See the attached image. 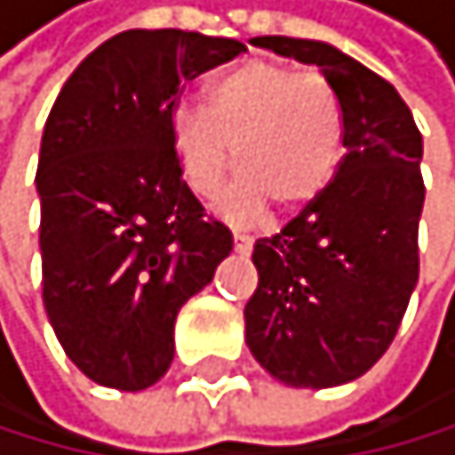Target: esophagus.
<instances>
[{
  "mask_svg": "<svg viewBox=\"0 0 455 455\" xmlns=\"http://www.w3.org/2000/svg\"><path fill=\"white\" fill-rule=\"evenodd\" d=\"M251 244H253V239L247 236V233H233V247H236V253H251Z\"/></svg>",
  "mask_w": 455,
  "mask_h": 455,
  "instance_id": "esophagus-1",
  "label": "esophagus"
}]
</instances>
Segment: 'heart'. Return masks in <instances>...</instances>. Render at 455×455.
I'll use <instances>...</instances> for the list:
<instances>
[{"label":"heart","mask_w":455,"mask_h":455,"mask_svg":"<svg viewBox=\"0 0 455 455\" xmlns=\"http://www.w3.org/2000/svg\"><path fill=\"white\" fill-rule=\"evenodd\" d=\"M171 136L199 196H213L236 162L242 176L219 208L253 222L270 204L293 213L322 196L345 153V110L322 73L251 59L208 84L204 108H179Z\"/></svg>","instance_id":"b5f03b06"}]
</instances>
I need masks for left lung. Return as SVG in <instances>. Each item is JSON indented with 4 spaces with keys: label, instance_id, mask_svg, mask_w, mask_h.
<instances>
[{
    "label": "left lung",
    "instance_id": "8db88e82",
    "mask_svg": "<svg viewBox=\"0 0 455 455\" xmlns=\"http://www.w3.org/2000/svg\"><path fill=\"white\" fill-rule=\"evenodd\" d=\"M251 42L316 65L333 84L345 156L316 202L253 244L259 287L244 305V339L276 382L336 387L385 356L419 282L422 133L396 88L333 44Z\"/></svg>",
    "mask_w": 455,
    "mask_h": 455
}]
</instances>
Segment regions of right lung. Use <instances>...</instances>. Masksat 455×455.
<instances>
[{
    "label": "right lung",
    "mask_w": 455,
    "mask_h": 455,
    "mask_svg": "<svg viewBox=\"0 0 455 455\" xmlns=\"http://www.w3.org/2000/svg\"><path fill=\"white\" fill-rule=\"evenodd\" d=\"M242 51L193 30H124L82 59L48 113L42 299L68 359L96 385H156L179 310L233 251L182 179L171 122L182 82Z\"/></svg>",
    "instance_id": "obj_1"
}]
</instances>
